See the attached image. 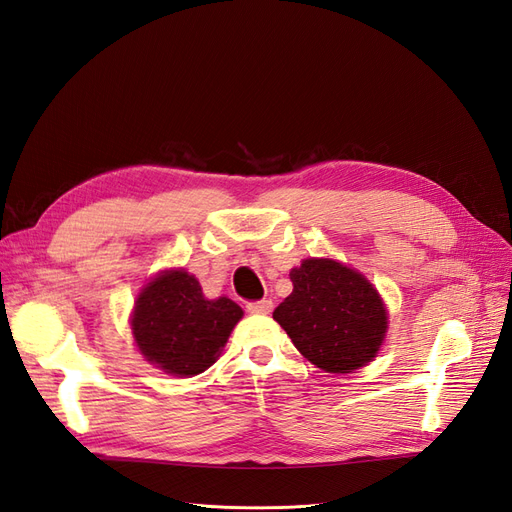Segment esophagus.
Masks as SVG:
<instances>
[{"label":"esophagus","instance_id":"34e87169","mask_svg":"<svg viewBox=\"0 0 512 512\" xmlns=\"http://www.w3.org/2000/svg\"><path fill=\"white\" fill-rule=\"evenodd\" d=\"M247 312L250 314H271L273 312V303L271 301H254V303H247Z\"/></svg>","mask_w":512,"mask_h":512}]
</instances>
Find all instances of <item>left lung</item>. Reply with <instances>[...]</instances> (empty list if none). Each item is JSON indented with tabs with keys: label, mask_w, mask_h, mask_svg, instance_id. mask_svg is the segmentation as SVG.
I'll list each match as a JSON object with an SVG mask.
<instances>
[{
	"label": "left lung",
	"mask_w": 512,
	"mask_h": 512,
	"mask_svg": "<svg viewBox=\"0 0 512 512\" xmlns=\"http://www.w3.org/2000/svg\"><path fill=\"white\" fill-rule=\"evenodd\" d=\"M292 292L273 320L309 363L350 374L378 354L389 314L365 275L331 258H307L290 271Z\"/></svg>",
	"instance_id": "8db88e82"
}]
</instances>
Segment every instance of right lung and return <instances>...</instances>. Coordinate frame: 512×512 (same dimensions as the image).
I'll return each mask as SVG.
<instances>
[{"mask_svg": "<svg viewBox=\"0 0 512 512\" xmlns=\"http://www.w3.org/2000/svg\"><path fill=\"white\" fill-rule=\"evenodd\" d=\"M228 297L207 299L188 271H164L141 290L132 314L134 342L145 359L173 376L209 369L241 320Z\"/></svg>", "mask_w": 512, "mask_h": 512, "instance_id": "obj_1", "label": "right lung"}]
</instances>
